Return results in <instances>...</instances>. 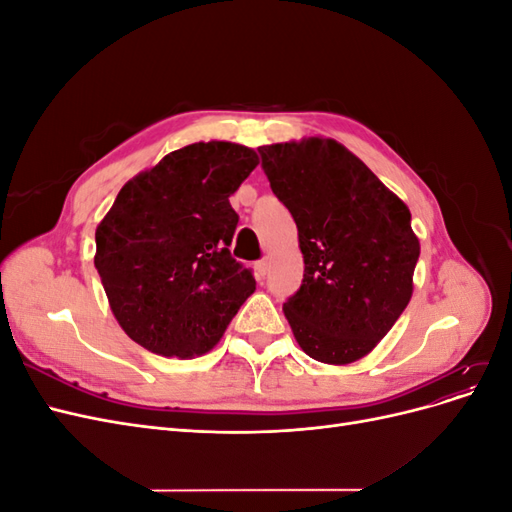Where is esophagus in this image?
I'll use <instances>...</instances> for the list:
<instances>
[{"label":"esophagus","instance_id":"obj_1","mask_svg":"<svg viewBox=\"0 0 512 512\" xmlns=\"http://www.w3.org/2000/svg\"><path fill=\"white\" fill-rule=\"evenodd\" d=\"M269 265H271L269 258H262V260H258V262H256V273H258L260 277H265V275L269 273Z\"/></svg>","mask_w":512,"mask_h":512}]
</instances>
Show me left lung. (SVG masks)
<instances>
[{
	"mask_svg": "<svg viewBox=\"0 0 512 512\" xmlns=\"http://www.w3.org/2000/svg\"><path fill=\"white\" fill-rule=\"evenodd\" d=\"M258 151L299 230L303 284L284 303L294 339L320 363L359 361L410 303L421 254L410 209L333 138Z\"/></svg>",
	"mask_w": 512,
	"mask_h": 512,
	"instance_id": "1",
	"label": "left lung"
}]
</instances>
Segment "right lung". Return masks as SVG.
<instances>
[{
	"label": "right lung",
	"instance_id": "add662e5",
	"mask_svg": "<svg viewBox=\"0 0 512 512\" xmlns=\"http://www.w3.org/2000/svg\"><path fill=\"white\" fill-rule=\"evenodd\" d=\"M258 166L237 143H194L119 190L96 228L94 265L119 327L153 354L192 359L220 342L256 290L230 256V194Z\"/></svg>",
	"mask_w": 512,
	"mask_h": 512
}]
</instances>
